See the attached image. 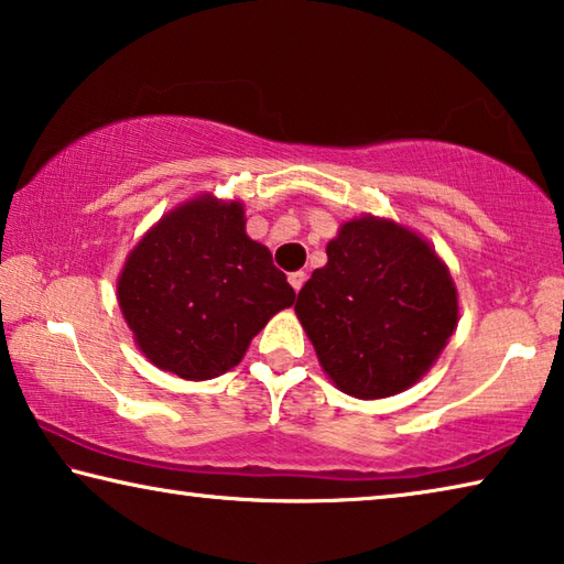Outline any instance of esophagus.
Here are the masks:
<instances>
[{
    "label": "esophagus",
    "instance_id": "1",
    "mask_svg": "<svg viewBox=\"0 0 564 564\" xmlns=\"http://www.w3.org/2000/svg\"><path fill=\"white\" fill-rule=\"evenodd\" d=\"M304 282H307V274H304V272H292L290 274V284L294 288V292H300L304 288Z\"/></svg>",
    "mask_w": 564,
    "mask_h": 564
}]
</instances>
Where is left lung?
Listing matches in <instances>:
<instances>
[{"instance_id":"obj_1","label":"left lung","mask_w":564,"mask_h":564,"mask_svg":"<svg viewBox=\"0 0 564 564\" xmlns=\"http://www.w3.org/2000/svg\"><path fill=\"white\" fill-rule=\"evenodd\" d=\"M294 312L339 390L380 400L408 390L457 327V290L430 245L394 221L362 217L327 245Z\"/></svg>"}]
</instances>
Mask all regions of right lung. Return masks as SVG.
<instances>
[{
	"label": "right lung",
	"mask_w": 564,
	"mask_h": 564,
	"mask_svg": "<svg viewBox=\"0 0 564 564\" xmlns=\"http://www.w3.org/2000/svg\"><path fill=\"white\" fill-rule=\"evenodd\" d=\"M137 345L184 380H212L245 357L294 290L245 232L239 202H187L144 235L117 284Z\"/></svg>",
	"instance_id": "obj_1"
}]
</instances>
